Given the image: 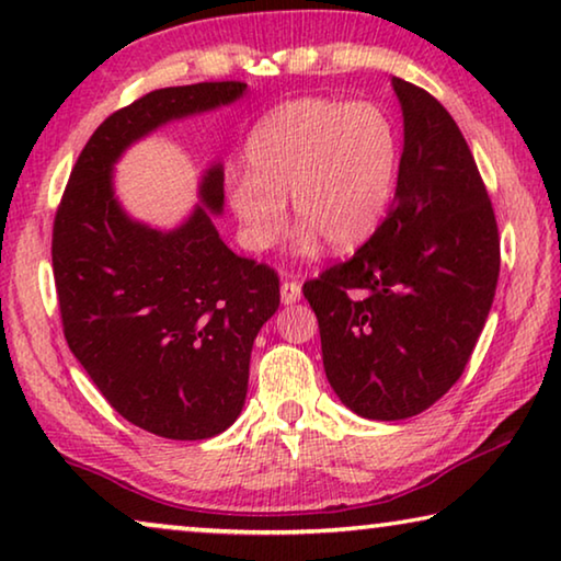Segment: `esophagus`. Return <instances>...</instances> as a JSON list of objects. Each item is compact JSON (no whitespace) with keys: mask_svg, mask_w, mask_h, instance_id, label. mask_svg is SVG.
<instances>
[{"mask_svg":"<svg viewBox=\"0 0 561 561\" xmlns=\"http://www.w3.org/2000/svg\"><path fill=\"white\" fill-rule=\"evenodd\" d=\"M298 298H300V283L283 280L280 283V300H283V304L290 306V304H296Z\"/></svg>","mask_w":561,"mask_h":561,"instance_id":"1","label":"esophagus"}]
</instances>
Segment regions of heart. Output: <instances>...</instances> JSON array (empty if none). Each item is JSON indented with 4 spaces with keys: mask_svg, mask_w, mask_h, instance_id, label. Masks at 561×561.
Returning <instances> with one entry per match:
<instances>
[{
    "mask_svg": "<svg viewBox=\"0 0 561 561\" xmlns=\"http://www.w3.org/2000/svg\"><path fill=\"white\" fill-rule=\"evenodd\" d=\"M400 144L375 103L296 99L257 121L245 144L250 169L227 174V199L248 248L265 250L286 227V202L329 248H356L375 232L392 197Z\"/></svg>",
    "mask_w": 561,
    "mask_h": 561,
    "instance_id": "b5f03b06",
    "label": "heart"
}]
</instances>
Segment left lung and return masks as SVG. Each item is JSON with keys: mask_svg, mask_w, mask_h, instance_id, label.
Segmentation results:
<instances>
[{"mask_svg": "<svg viewBox=\"0 0 561 561\" xmlns=\"http://www.w3.org/2000/svg\"><path fill=\"white\" fill-rule=\"evenodd\" d=\"M404 146L392 207L344 263L304 283L327 377L369 420H404L460 379L501 271L493 205L460 128L427 91L392 78Z\"/></svg>", "mask_w": 561, "mask_h": 561, "instance_id": "obj_1", "label": "left lung"}]
</instances>
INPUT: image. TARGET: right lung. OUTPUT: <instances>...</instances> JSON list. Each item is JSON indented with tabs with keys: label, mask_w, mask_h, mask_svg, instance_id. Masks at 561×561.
Returning a JSON list of instances; mask_svg holds the SVG:
<instances>
[{
	"label": "right lung",
	"mask_w": 561,
	"mask_h": 561,
	"mask_svg": "<svg viewBox=\"0 0 561 561\" xmlns=\"http://www.w3.org/2000/svg\"><path fill=\"white\" fill-rule=\"evenodd\" d=\"M240 80L159 88L111 113L72 167L53 222V275L70 352L121 417L169 440H205L238 420L253 341L278 311L271 265L234 255L205 207L180 230L128 220L111 164L172 118L232 103ZM222 167L202 182L220 213Z\"/></svg>",
	"instance_id": "1"
}]
</instances>
